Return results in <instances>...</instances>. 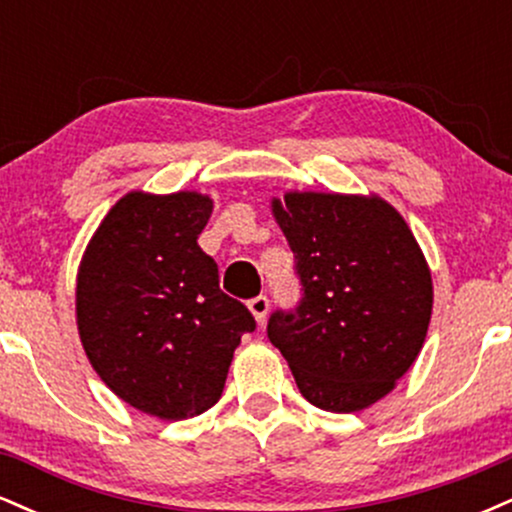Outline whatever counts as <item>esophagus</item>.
Listing matches in <instances>:
<instances>
[{
	"label": "esophagus",
	"instance_id": "34e87169",
	"mask_svg": "<svg viewBox=\"0 0 512 512\" xmlns=\"http://www.w3.org/2000/svg\"><path fill=\"white\" fill-rule=\"evenodd\" d=\"M248 308H250V313L255 315L257 322H264V317H267V310H269V298H267V296H255V298H250Z\"/></svg>",
	"mask_w": 512,
	"mask_h": 512
}]
</instances>
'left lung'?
<instances>
[{
    "mask_svg": "<svg viewBox=\"0 0 512 512\" xmlns=\"http://www.w3.org/2000/svg\"><path fill=\"white\" fill-rule=\"evenodd\" d=\"M272 209L301 301L269 315V342L310 404L366 409L411 368L431 322V272L414 233L380 197L289 192Z\"/></svg>",
    "mask_w": 512,
    "mask_h": 512,
    "instance_id": "obj_1",
    "label": "left lung"
}]
</instances>
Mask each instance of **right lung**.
Segmentation results:
<instances>
[{
  "label": "right lung",
  "instance_id": "obj_1",
  "mask_svg": "<svg viewBox=\"0 0 512 512\" xmlns=\"http://www.w3.org/2000/svg\"><path fill=\"white\" fill-rule=\"evenodd\" d=\"M211 199L129 192L108 211L76 276L88 361L117 397L180 421L219 402L233 351L255 317L219 289L197 238Z\"/></svg>",
  "mask_w": 512,
  "mask_h": 512
}]
</instances>
